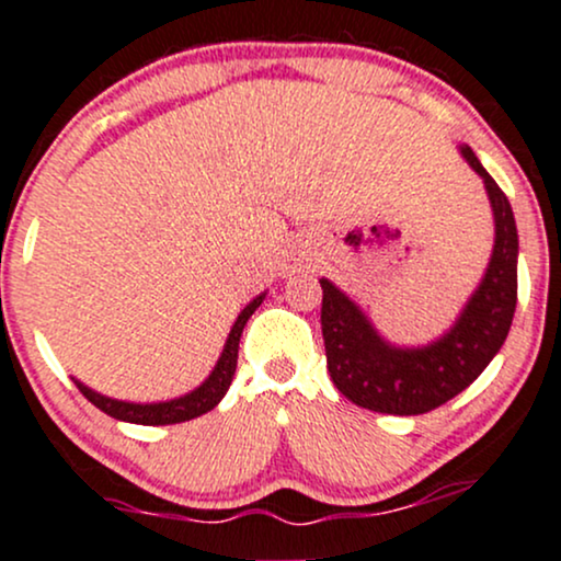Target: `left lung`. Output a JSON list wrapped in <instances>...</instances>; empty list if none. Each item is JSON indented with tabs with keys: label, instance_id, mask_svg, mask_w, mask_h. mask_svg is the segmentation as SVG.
<instances>
[{
	"label": "left lung",
	"instance_id": "left-lung-1",
	"mask_svg": "<svg viewBox=\"0 0 561 561\" xmlns=\"http://www.w3.org/2000/svg\"><path fill=\"white\" fill-rule=\"evenodd\" d=\"M460 157L482 178L492 207L495 239L488 268L455 322L434 341L399 346L380 335L362 311L328 276L322 285V335L332 383L359 408L386 415H423L469 389L497 354L516 309L519 233L506 194L482 168L471 146Z\"/></svg>",
	"mask_w": 561,
	"mask_h": 561
}]
</instances>
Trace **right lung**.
Wrapping results in <instances>:
<instances>
[{
	"instance_id": "1",
	"label": "right lung",
	"mask_w": 561,
	"mask_h": 561,
	"mask_svg": "<svg viewBox=\"0 0 561 561\" xmlns=\"http://www.w3.org/2000/svg\"><path fill=\"white\" fill-rule=\"evenodd\" d=\"M263 298H266V293L255 295V298L239 311V317L233 319L231 324L229 337H226L224 343V351H220L218 362H215L210 375H207L194 391L181 393V397L175 399H164V402H125V399H111L106 393H98L95 389H90V386H84L82 380L77 378H73V383H77V389L82 391L98 410H103L106 415L116 417V421L138 423V426H170V423H183V421H191V417L205 415V412H210L215 404L226 397V391H229L233 373H237L239 337H242V330L244 324H248V319L255 313L257 306L263 304Z\"/></svg>"
}]
</instances>
